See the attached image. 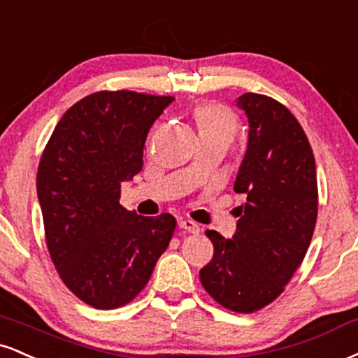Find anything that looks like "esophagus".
I'll return each instance as SVG.
<instances>
[{"label":"esophagus","instance_id":"1","mask_svg":"<svg viewBox=\"0 0 358 358\" xmlns=\"http://www.w3.org/2000/svg\"><path fill=\"white\" fill-rule=\"evenodd\" d=\"M178 227L182 228V230L188 231V234H198V231H200V227H198V223L190 220V218H180Z\"/></svg>","mask_w":358,"mask_h":358}]
</instances>
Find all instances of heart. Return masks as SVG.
Here are the masks:
<instances>
[{
    "label": "heart",
    "mask_w": 358,
    "mask_h": 358,
    "mask_svg": "<svg viewBox=\"0 0 358 358\" xmlns=\"http://www.w3.org/2000/svg\"><path fill=\"white\" fill-rule=\"evenodd\" d=\"M195 120L200 135H225L230 138L235 131V120L230 111L213 103L198 106Z\"/></svg>",
    "instance_id": "heart-1"
}]
</instances>
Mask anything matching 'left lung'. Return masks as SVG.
<instances>
[{"label":"left lung","instance_id":"left-lung-1","mask_svg":"<svg viewBox=\"0 0 358 358\" xmlns=\"http://www.w3.org/2000/svg\"><path fill=\"white\" fill-rule=\"evenodd\" d=\"M247 152L234 190L242 193L231 238L206 230L215 252L200 282L218 303L252 313L273 302L302 264L317 222V168L308 138L282 103L245 93Z\"/></svg>","mask_w":358,"mask_h":358}]
</instances>
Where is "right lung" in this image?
<instances>
[{"instance_id": "1", "label": "right lung", "mask_w": 358, "mask_h": 358, "mask_svg": "<svg viewBox=\"0 0 358 358\" xmlns=\"http://www.w3.org/2000/svg\"><path fill=\"white\" fill-rule=\"evenodd\" d=\"M135 92H98L56 124L38 166L46 245L59 277L94 308L131 302L170 243L175 217H141L120 205L122 183L143 166L155 120L173 101Z\"/></svg>"}]
</instances>
